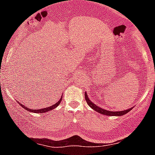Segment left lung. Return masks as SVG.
<instances>
[{
	"label": "left lung",
	"instance_id": "left-lung-1",
	"mask_svg": "<svg viewBox=\"0 0 155 155\" xmlns=\"http://www.w3.org/2000/svg\"><path fill=\"white\" fill-rule=\"evenodd\" d=\"M85 100H86L87 104H88L89 107H91V109H93L94 110L99 112V113L102 114V115H107V116H121V115H125L126 113H127L128 112H130V111L132 109V108H130V109H126V110L124 111H117V112H115V111H109L107 110V109H102L101 107H99L98 106H97L96 104L92 103V101L89 99V97L87 96L86 92H85Z\"/></svg>",
	"mask_w": 155,
	"mask_h": 155
}]
</instances>
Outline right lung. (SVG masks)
<instances>
[{
    "label": "right lung",
    "instance_id": "1",
    "mask_svg": "<svg viewBox=\"0 0 155 155\" xmlns=\"http://www.w3.org/2000/svg\"><path fill=\"white\" fill-rule=\"evenodd\" d=\"M61 99H62V96H61V99L59 100V101H58L57 103H55L54 104H53L52 106H51V107H49L44 108V109H31L28 107H25V106L22 105V104H19L21 107H23V109H25V110L28 111V112H35V113H45V112H48V111L52 110V109H55V108L57 107L59 104H60L61 101Z\"/></svg>",
    "mask_w": 155,
    "mask_h": 155
}]
</instances>
